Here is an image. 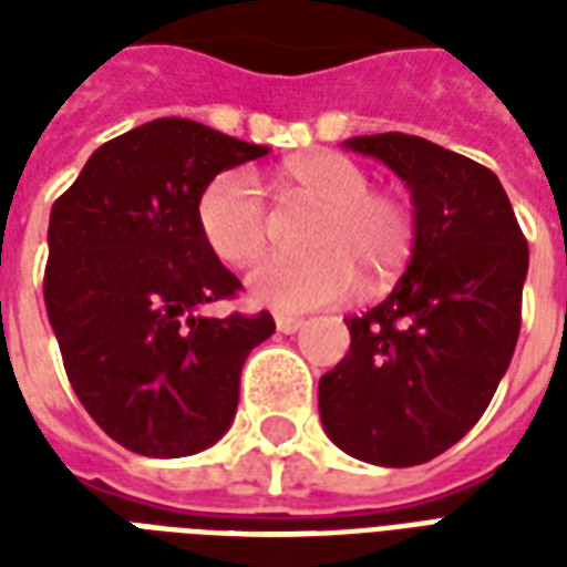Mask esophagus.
Listing matches in <instances>:
<instances>
[{
    "label": "esophagus",
    "mask_w": 567,
    "mask_h": 567,
    "mask_svg": "<svg viewBox=\"0 0 567 567\" xmlns=\"http://www.w3.org/2000/svg\"><path fill=\"white\" fill-rule=\"evenodd\" d=\"M276 328L282 333H297L303 328V319H295V316H276Z\"/></svg>",
    "instance_id": "1"
}]
</instances>
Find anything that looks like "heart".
Segmentation results:
<instances>
[{
    "mask_svg": "<svg viewBox=\"0 0 567 567\" xmlns=\"http://www.w3.org/2000/svg\"><path fill=\"white\" fill-rule=\"evenodd\" d=\"M276 199L285 209H312L300 258L264 260L248 276V291L264 307L300 312L337 303L361 288L394 282L416 251V215L398 194L373 190L368 169L346 154L319 151L285 163L276 173ZM197 227L209 251L230 267L264 255L270 218L255 175L227 169L197 197Z\"/></svg>",
    "mask_w": 567,
    "mask_h": 567,
    "instance_id": "heart-1",
    "label": "heart"
}]
</instances>
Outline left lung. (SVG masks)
Masks as SVG:
<instances>
[{"label":"left lung","mask_w":567,"mask_h":567,"mask_svg":"<svg viewBox=\"0 0 567 567\" xmlns=\"http://www.w3.org/2000/svg\"><path fill=\"white\" fill-rule=\"evenodd\" d=\"M346 145L404 178L416 251L380 307L346 319L352 343L319 382L321 425L352 458L413 467L476 425L511 368L528 243L483 163L406 133Z\"/></svg>","instance_id":"8db88e82"}]
</instances>
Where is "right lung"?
Instances as JSON below:
<instances>
[{
  "label": "right lung",
  "mask_w": 567,
  "mask_h": 567,
  "mask_svg": "<svg viewBox=\"0 0 567 567\" xmlns=\"http://www.w3.org/2000/svg\"><path fill=\"white\" fill-rule=\"evenodd\" d=\"M267 148L157 117L93 151L48 224L44 307L63 368L105 434L151 458L206 450L230 427L239 373L270 312L203 316L243 288L197 227V197Z\"/></svg>",
  "instance_id": "right-lung-1"
}]
</instances>
